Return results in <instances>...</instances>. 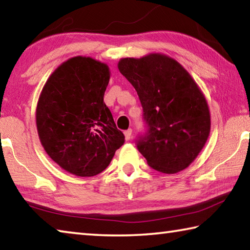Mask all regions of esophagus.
<instances>
[{
  "label": "esophagus",
  "instance_id": "esophagus-1",
  "mask_svg": "<svg viewBox=\"0 0 250 250\" xmlns=\"http://www.w3.org/2000/svg\"><path fill=\"white\" fill-rule=\"evenodd\" d=\"M131 135H132V130L129 129V130L125 131V140H126V141L130 140V139H131Z\"/></svg>",
  "mask_w": 250,
  "mask_h": 250
}]
</instances>
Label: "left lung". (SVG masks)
<instances>
[{
	"label": "left lung",
	"instance_id": "8db88e82",
	"mask_svg": "<svg viewBox=\"0 0 250 250\" xmlns=\"http://www.w3.org/2000/svg\"><path fill=\"white\" fill-rule=\"evenodd\" d=\"M118 68L137 90L147 125L138 150L156 171L184 170L210 132L208 104L195 80L179 62L160 53L121 58Z\"/></svg>",
	"mask_w": 250,
	"mask_h": 250
}]
</instances>
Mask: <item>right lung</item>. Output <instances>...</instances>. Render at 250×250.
Instances as JSON below:
<instances>
[{
  "instance_id": "1",
  "label": "right lung",
  "mask_w": 250,
  "mask_h": 250,
  "mask_svg": "<svg viewBox=\"0 0 250 250\" xmlns=\"http://www.w3.org/2000/svg\"><path fill=\"white\" fill-rule=\"evenodd\" d=\"M109 79L107 64L76 56L53 71L40 95L36 126L42 146L76 176L99 174L125 142L104 103Z\"/></svg>"
}]
</instances>
